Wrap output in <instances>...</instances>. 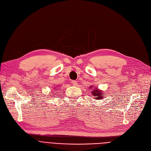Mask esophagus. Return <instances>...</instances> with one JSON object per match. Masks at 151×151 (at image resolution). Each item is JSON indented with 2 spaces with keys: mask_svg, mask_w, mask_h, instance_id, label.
<instances>
[{
  "mask_svg": "<svg viewBox=\"0 0 151 151\" xmlns=\"http://www.w3.org/2000/svg\"><path fill=\"white\" fill-rule=\"evenodd\" d=\"M72 84H73V85L76 86V85H77V81H75V80L72 81Z\"/></svg>",
  "mask_w": 151,
  "mask_h": 151,
  "instance_id": "1",
  "label": "esophagus"
}]
</instances>
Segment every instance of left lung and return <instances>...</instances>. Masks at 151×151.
I'll list each match as a JSON object with an SVG mask.
<instances>
[{
  "instance_id": "left-lung-1",
  "label": "left lung",
  "mask_w": 151,
  "mask_h": 151,
  "mask_svg": "<svg viewBox=\"0 0 151 151\" xmlns=\"http://www.w3.org/2000/svg\"><path fill=\"white\" fill-rule=\"evenodd\" d=\"M92 89H93V86H90ZM91 94L94 96H95V100H101L103 99V91L99 90L97 88L93 90V91L91 92Z\"/></svg>"
}]
</instances>
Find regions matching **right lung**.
<instances>
[{"label": "right lung", "instance_id": "1", "mask_svg": "<svg viewBox=\"0 0 151 151\" xmlns=\"http://www.w3.org/2000/svg\"><path fill=\"white\" fill-rule=\"evenodd\" d=\"M55 90H57V89H55Z\"/></svg>", "mask_w": 151, "mask_h": 151}]
</instances>
